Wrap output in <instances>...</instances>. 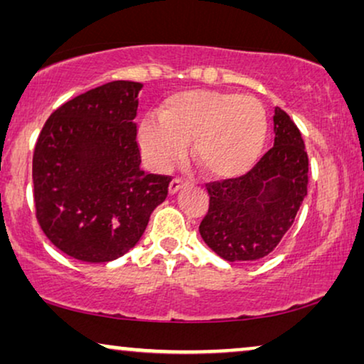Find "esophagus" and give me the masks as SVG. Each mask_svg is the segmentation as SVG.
Returning <instances> with one entry per match:
<instances>
[{"mask_svg": "<svg viewBox=\"0 0 364 364\" xmlns=\"http://www.w3.org/2000/svg\"><path fill=\"white\" fill-rule=\"evenodd\" d=\"M186 186H187V183L181 181V178H173V181L171 182V186H168V192H171L173 196V193H177L178 191H181V188H183Z\"/></svg>", "mask_w": 364, "mask_h": 364, "instance_id": "34e87169", "label": "esophagus"}]
</instances>
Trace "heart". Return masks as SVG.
Here are the masks:
<instances>
[{
  "label": "heart",
  "instance_id": "b5f03b06",
  "mask_svg": "<svg viewBox=\"0 0 364 364\" xmlns=\"http://www.w3.org/2000/svg\"><path fill=\"white\" fill-rule=\"evenodd\" d=\"M267 136V112L258 99L210 89L172 94L159 107V121L146 119L139 126V144L152 167H171L191 142L193 164L215 181L250 171Z\"/></svg>",
  "mask_w": 364,
  "mask_h": 364
}]
</instances>
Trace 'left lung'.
Wrapping results in <instances>:
<instances>
[{
	"mask_svg": "<svg viewBox=\"0 0 364 364\" xmlns=\"http://www.w3.org/2000/svg\"><path fill=\"white\" fill-rule=\"evenodd\" d=\"M275 142L245 176L208 183L203 242L227 262H257L270 255L306 197L308 156L290 116L275 107Z\"/></svg>",
	"mask_w": 364,
	"mask_h": 364,
	"instance_id": "obj_1",
	"label": "left lung"
}]
</instances>
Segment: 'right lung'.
I'll list each match as a JSON object with an SVG mask.
<instances>
[{"instance_id": "right-lung-1", "label": "right lung", "mask_w": 364, "mask_h": 364, "mask_svg": "<svg viewBox=\"0 0 364 364\" xmlns=\"http://www.w3.org/2000/svg\"><path fill=\"white\" fill-rule=\"evenodd\" d=\"M141 82L112 81L56 109L33 156L36 217L54 247L106 263L141 240L171 177L146 173L137 147Z\"/></svg>"}]
</instances>
